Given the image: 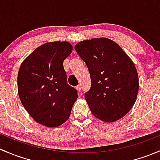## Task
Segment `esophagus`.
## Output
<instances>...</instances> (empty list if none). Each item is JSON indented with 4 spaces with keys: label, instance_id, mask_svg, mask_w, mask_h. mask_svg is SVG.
<instances>
[{
    "label": "esophagus",
    "instance_id": "obj_1",
    "mask_svg": "<svg viewBox=\"0 0 160 160\" xmlns=\"http://www.w3.org/2000/svg\"><path fill=\"white\" fill-rule=\"evenodd\" d=\"M76 89H77V90H78L79 92H80V91H81V87H80V85H78V86H77V87H76Z\"/></svg>",
    "mask_w": 160,
    "mask_h": 160
}]
</instances>
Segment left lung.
<instances>
[{"label": "left lung", "instance_id": "obj_1", "mask_svg": "<svg viewBox=\"0 0 160 160\" xmlns=\"http://www.w3.org/2000/svg\"><path fill=\"white\" fill-rule=\"evenodd\" d=\"M89 70L91 86L84 98L92 114L113 122L125 115L136 100L138 77L132 59L106 38L85 40L75 46Z\"/></svg>", "mask_w": 160, "mask_h": 160}]
</instances>
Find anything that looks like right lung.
<instances>
[{"label": "right lung", "instance_id": "obj_1", "mask_svg": "<svg viewBox=\"0 0 160 160\" xmlns=\"http://www.w3.org/2000/svg\"><path fill=\"white\" fill-rule=\"evenodd\" d=\"M72 51L67 42H54L34 50L21 65L18 89L21 102L38 123L63 124L70 115L77 90L67 83L63 61Z\"/></svg>", "mask_w": 160, "mask_h": 160}]
</instances>
